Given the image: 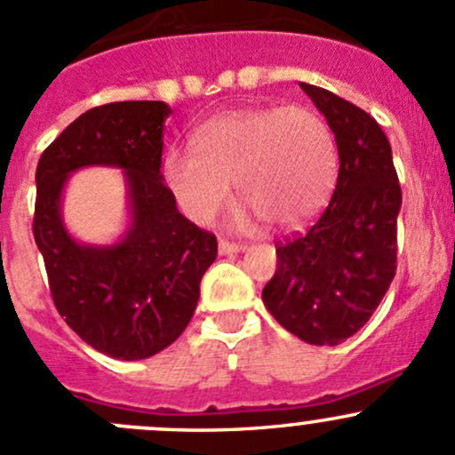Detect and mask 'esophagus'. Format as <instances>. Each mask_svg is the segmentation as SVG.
Instances as JSON below:
<instances>
[{"label":"esophagus","instance_id":"esophagus-1","mask_svg":"<svg viewBox=\"0 0 455 455\" xmlns=\"http://www.w3.org/2000/svg\"><path fill=\"white\" fill-rule=\"evenodd\" d=\"M218 249H220V255H233V253H242V251H244L246 246H244V244H240V242L220 240Z\"/></svg>","mask_w":455,"mask_h":455}]
</instances>
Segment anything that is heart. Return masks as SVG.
<instances>
[{
    "mask_svg": "<svg viewBox=\"0 0 455 455\" xmlns=\"http://www.w3.org/2000/svg\"><path fill=\"white\" fill-rule=\"evenodd\" d=\"M194 147L167 151L164 180L198 224L228 204L235 182L249 204L240 224L261 218L270 227H297L323 209L337 182L332 130L315 109L299 105L233 109L206 121Z\"/></svg>",
    "mask_w": 455,
    "mask_h": 455,
    "instance_id": "heart-1",
    "label": "heart"
}]
</instances>
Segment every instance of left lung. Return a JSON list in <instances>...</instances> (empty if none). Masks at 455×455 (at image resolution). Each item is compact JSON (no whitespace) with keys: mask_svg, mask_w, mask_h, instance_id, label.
<instances>
[{"mask_svg":"<svg viewBox=\"0 0 455 455\" xmlns=\"http://www.w3.org/2000/svg\"><path fill=\"white\" fill-rule=\"evenodd\" d=\"M301 90L337 140V187L313 227L275 244L277 270L261 299L301 341L339 346L363 328L392 283L403 196L379 123L323 87Z\"/></svg>","mask_w":455,"mask_h":455,"instance_id":"8db88e82","label":"left lung"}]
</instances>
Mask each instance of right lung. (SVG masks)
<instances>
[{
    "instance_id": "add662e5",
    "label": "right lung",
    "mask_w": 455,
    "mask_h": 455,
    "mask_svg": "<svg viewBox=\"0 0 455 455\" xmlns=\"http://www.w3.org/2000/svg\"><path fill=\"white\" fill-rule=\"evenodd\" d=\"M163 100L87 109L41 154L32 233L59 315L103 355L139 361L172 346L194 316L200 282L218 255L213 233L178 211L160 173ZM84 166L126 172L132 224L121 243H76L60 220L67 176Z\"/></svg>"
}]
</instances>
